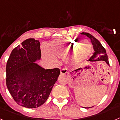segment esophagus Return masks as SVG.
Returning a JSON list of instances; mask_svg holds the SVG:
<instances>
[{"label":"esophagus","mask_w":120,"mask_h":120,"mask_svg":"<svg viewBox=\"0 0 120 120\" xmlns=\"http://www.w3.org/2000/svg\"><path fill=\"white\" fill-rule=\"evenodd\" d=\"M67 73V70L65 68H62L61 70V75H65Z\"/></svg>","instance_id":"1"}]
</instances>
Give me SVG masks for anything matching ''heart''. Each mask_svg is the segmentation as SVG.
I'll list each match as a JSON object with an SVG mask.
<instances>
[{"instance_id": "b5f03b06", "label": "heart", "mask_w": 120, "mask_h": 120, "mask_svg": "<svg viewBox=\"0 0 120 120\" xmlns=\"http://www.w3.org/2000/svg\"><path fill=\"white\" fill-rule=\"evenodd\" d=\"M50 50L59 58L66 56L65 60L67 64L76 65L88 58L93 50V45L87 40L70 38L53 41L50 45Z\"/></svg>"}]
</instances>
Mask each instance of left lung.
Here are the masks:
<instances>
[{"mask_svg": "<svg viewBox=\"0 0 120 120\" xmlns=\"http://www.w3.org/2000/svg\"><path fill=\"white\" fill-rule=\"evenodd\" d=\"M81 34L84 35H86V37H88L91 40V41L92 44L93 45V47H94V53H93V56H92L91 57V58L88 60V61H90V62H97V61H105L108 65H109V60H108V55H107L105 49L103 47V45H101V43H100V41H98L97 39H96L95 37H93L92 35L89 34V33L82 32L81 33Z\"/></svg>", "mask_w": 120, "mask_h": 120, "instance_id": "obj_1", "label": "left lung"}]
</instances>
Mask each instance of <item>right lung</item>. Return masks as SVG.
Here are the masks:
<instances>
[{
  "mask_svg": "<svg viewBox=\"0 0 120 120\" xmlns=\"http://www.w3.org/2000/svg\"><path fill=\"white\" fill-rule=\"evenodd\" d=\"M38 40L29 38L12 50L6 63V86L15 102L35 108L45 102L60 74L59 68L45 70L36 63L41 59Z\"/></svg>",
  "mask_w": 120,
  "mask_h": 120,
  "instance_id": "right-lung-1",
  "label": "right lung"
}]
</instances>
